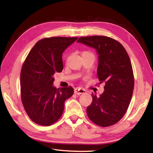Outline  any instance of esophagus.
<instances>
[{
    "mask_svg": "<svg viewBox=\"0 0 153 153\" xmlns=\"http://www.w3.org/2000/svg\"><path fill=\"white\" fill-rule=\"evenodd\" d=\"M74 93L76 94L79 95L86 93V90L83 88H76L74 90Z\"/></svg>",
    "mask_w": 153,
    "mask_h": 153,
    "instance_id": "obj_1",
    "label": "esophagus"
}]
</instances>
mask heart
Segmentation results:
<instances>
[{
	"instance_id": "1",
	"label": "heart",
	"mask_w": 153,
	"mask_h": 153,
	"mask_svg": "<svg viewBox=\"0 0 153 153\" xmlns=\"http://www.w3.org/2000/svg\"><path fill=\"white\" fill-rule=\"evenodd\" d=\"M84 53H86V52H84Z\"/></svg>"
}]
</instances>
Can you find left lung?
Segmentation results:
<instances>
[{"label": "left lung", "instance_id": "obj_1", "mask_svg": "<svg viewBox=\"0 0 153 153\" xmlns=\"http://www.w3.org/2000/svg\"><path fill=\"white\" fill-rule=\"evenodd\" d=\"M77 42L97 50V76L99 84H105L100 97L92 94L87 115L99 126L114 125L125 115L133 94L134 74L128 54L121 43L107 36H86Z\"/></svg>", "mask_w": 153, "mask_h": 153}]
</instances>
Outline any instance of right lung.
<instances>
[{"label":"right lung","mask_w":153,"mask_h":153,"mask_svg":"<svg viewBox=\"0 0 153 153\" xmlns=\"http://www.w3.org/2000/svg\"><path fill=\"white\" fill-rule=\"evenodd\" d=\"M77 37L46 38L36 43L23 64L20 75L21 97L27 115L33 122L48 126L60 119L65 100L74 88H56L54 74L63 69L62 54Z\"/></svg>","instance_id":"1"}]
</instances>
